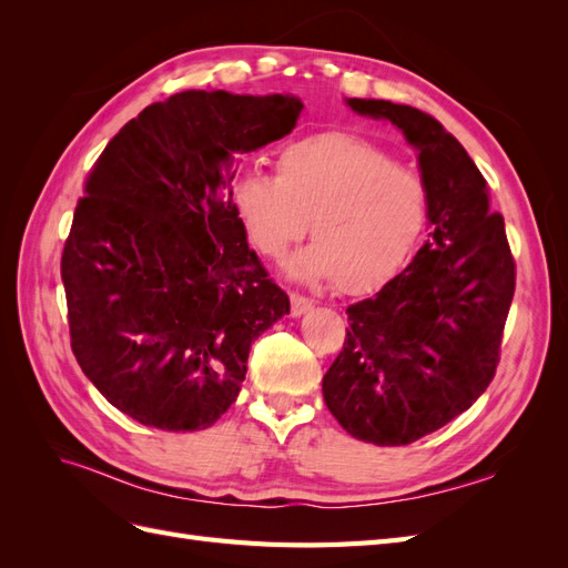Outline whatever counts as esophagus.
Instances as JSON below:
<instances>
[{
    "instance_id": "esophagus-1",
    "label": "esophagus",
    "mask_w": 568,
    "mask_h": 568,
    "mask_svg": "<svg viewBox=\"0 0 568 568\" xmlns=\"http://www.w3.org/2000/svg\"><path fill=\"white\" fill-rule=\"evenodd\" d=\"M288 301H291V315H294V317L307 313V311H311V307L315 305L313 298H307V296L298 294V291H294V294L288 296Z\"/></svg>"
}]
</instances>
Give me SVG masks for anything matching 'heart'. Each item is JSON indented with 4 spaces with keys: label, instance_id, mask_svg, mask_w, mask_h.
Listing matches in <instances>:
<instances>
[{
    "label": "heart",
    "instance_id": "heart-1",
    "mask_svg": "<svg viewBox=\"0 0 568 568\" xmlns=\"http://www.w3.org/2000/svg\"><path fill=\"white\" fill-rule=\"evenodd\" d=\"M277 168H251L234 184L236 215L265 257H284L311 217L317 242L291 265L305 280L338 277L343 291H367L415 251L428 213L426 186L384 149L322 132L286 144Z\"/></svg>",
    "mask_w": 568,
    "mask_h": 568
}]
</instances>
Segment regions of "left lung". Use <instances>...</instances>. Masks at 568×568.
<instances>
[{"mask_svg":"<svg viewBox=\"0 0 568 568\" xmlns=\"http://www.w3.org/2000/svg\"><path fill=\"white\" fill-rule=\"evenodd\" d=\"M348 104L390 120L419 151L434 232L379 294L348 305L351 329L322 395L357 440L407 445L469 409L493 382L517 265L484 175L434 115L384 99Z\"/></svg>","mask_w":568,"mask_h":568,"instance_id":"1","label":"left lung"}]
</instances>
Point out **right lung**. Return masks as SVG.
Instances as JSON below:
<instances>
[{"mask_svg":"<svg viewBox=\"0 0 568 568\" xmlns=\"http://www.w3.org/2000/svg\"><path fill=\"white\" fill-rule=\"evenodd\" d=\"M296 97L189 90L146 106L101 151L61 253L71 348L128 417L161 432L215 424L251 343L288 296L248 248L239 156L296 128Z\"/></svg>","mask_w":568,"mask_h":568,"instance_id":"1","label":"right lung"}]
</instances>
